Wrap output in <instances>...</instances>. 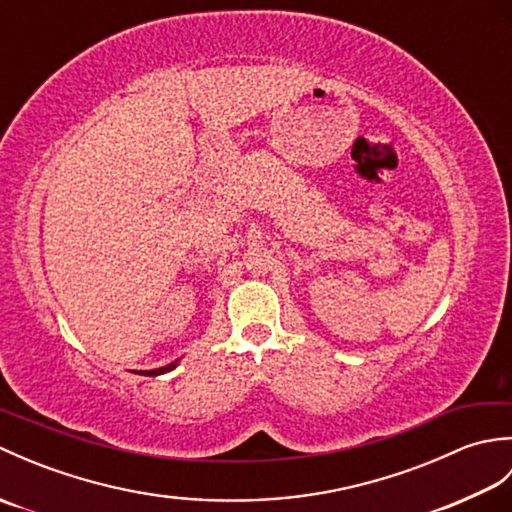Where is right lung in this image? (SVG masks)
<instances>
[{"label": "right lung", "instance_id": "1", "mask_svg": "<svg viewBox=\"0 0 512 512\" xmlns=\"http://www.w3.org/2000/svg\"><path fill=\"white\" fill-rule=\"evenodd\" d=\"M178 365V361L176 363H169V365H165V367H158V369H149V372H138V374H143V376H160V374H167V372H171L173 367Z\"/></svg>", "mask_w": 512, "mask_h": 512}]
</instances>
